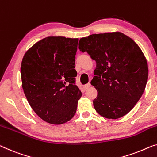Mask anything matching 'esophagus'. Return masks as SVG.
<instances>
[{"instance_id":"esophagus-1","label":"esophagus","mask_w":157,"mask_h":157,"mask_svg":"<svg viewBox=\"0 0 157 157\" xmlns=\"http://www.w3.org/2000/svg\"><path fill=\"white\" fill-rule=\"evenodd\" d=\"M89 87H90V83H87V84H86V85H84L83 86V88L84 89H88V88Z\"/></svg>"}]
</instances>
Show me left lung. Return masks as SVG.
<instances>
[{"mask_svg":"<svg viewBox=\"0 0 157 157\" xmlns=\"http://www.w3.org/2000/svg\"><path fill=\"white\" fill-rule=\"evenodd\" d=\"M79 50L96 62L91 85L96 112L108 119L122 117L139 101L148 79V65L140 47L120 32L81 38Z\"/></svg>","mask_w":157,"mask_h":157,"instance_id":"1","label":"left lung"}]
</instances>
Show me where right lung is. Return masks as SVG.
I'll return each mask as SVG.
<instances>
[{
  "mask_svg": "<svg viewBox=\"0 0 157 157\" xmlns=\"http://www.w3.org/2000/svg\"><path fill=\"white\" fill-rule=\"evenodd\" d=\"M78 38L47 37L25 54L22 86L29 105L41 119L62 124L74 116L82 95L75 84Z\"/></svg>",
  "mask_w": 157,
  "mask_h": 157,
  "instance_id": "right-lung-1",
  "label": "right lung"
}]
</instances>
